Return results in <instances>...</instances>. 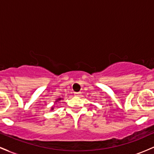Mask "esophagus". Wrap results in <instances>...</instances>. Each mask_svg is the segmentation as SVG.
Masks as SVG:
<instances>
[{"label": "esophagus", "instance_id": "obj_1", "mask_svg": "<svg viewBox=\"0 0 154 154\" xmlns=\"http://www.w3.org/2000/svg\"><path fill=\"white\" fill-rule=\"evenodd\" d=\"M74 94H75V96H77V97H80L81 96L80 92H75V93H74Z\"/></svg>", "mask_w": 154, "mask_h": 154}]
</instances>
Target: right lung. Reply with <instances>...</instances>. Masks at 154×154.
Returning a JSON list of instances; mask_svg holds the SVG:
<instances>
[{
  "label": "right lung",
  "mask_w": 154,
  "mask_h": 154,
  "mask_svg": "<svg viewBox=\"0 0 154 154\" xmlns=\"http://www.w3.org/2000/svg\"><path fill=\"white\" fill-rule=\"evenodd\" d=\"M61 100V98H58V99L56 100V102H58V101H59V100ZM51 110H54V108H52V109H51Z\"/></svg>",
  "instance_id": "right-lung-1"
}]
</instances>
